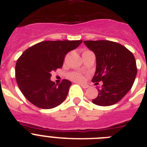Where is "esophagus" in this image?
I'll return each mask as SVG.
<instances>
[{
  "instance_id": "1",
  "label": "esophagus",
  "mask_w": 147,
  "mask_h": 147,
  "mask_svg": "<svg viewBox=\"0 0 147 147\" xmlns=\"http://www.w3.org/2000/svg\"><path fill=\"white\" fill-rule=\"evenodd\" d=\"M80 85H81L82 88H88V87H89L88 85H85V84H80Z\"/></svg>"
}]
</instances>
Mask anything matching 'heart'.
<instances>
[{"label": "heart", "instance_id": "b5f03b06", "mask_svg": "<svg viewBox=\"0 0 147 147\" xmlns=\"http://www.w3.org/2000/svg\"><path fill=\"white\" fill-rule=\"evenodd\" d=\"M69 78L74 81L76 82H82L84 80V76L80 72H72L69 74Z\"/></svg>", "mask_w": 147, "mask_h": 147}]
</instances>
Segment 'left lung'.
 <instances>
[{"mask_svg": "<svg viewBox=\"0 0 147 147\" xmlns=\"http://www.w3.org/2000/svg\"><path fill=\"white\" fill-rule=\"evenodd\" d=\"M84 43L96 56L93 82L103 83L92 102L99 106L115 105L129 91L134 83L137 74L134 56L127 48L110 40H85Z\"/></svg>", "mask_w": 147, "mask_h": 147, "instance_id": "1", "label": "left lung"}]
</instances>
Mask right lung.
I'll use <instances>...</instances> for the list:
<instances>
[{
	"label": "right lung",
	"instance_id": "right-lung-1",
	"mask_svg": "<svg viewBox=\"0 0 147 147\" xmlns=\"http://www.w3.org/2000/svg\"><path fill=\"white\" fill-rule=\"evenodd\" d=\"M82 40L43 41L22 54L15 65L18 85L32 104L42 109L57 107L65 100L71 82L63 80L59 85L51 80V72L61 68L65 55Z\"/></svg>",
	"mask_w": 147,
	"mask_h": 147
}]
</instances>
